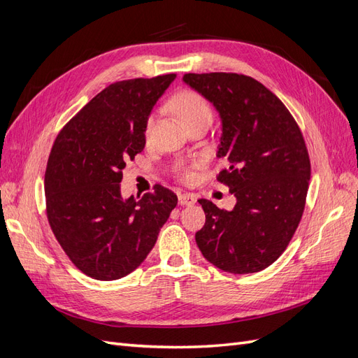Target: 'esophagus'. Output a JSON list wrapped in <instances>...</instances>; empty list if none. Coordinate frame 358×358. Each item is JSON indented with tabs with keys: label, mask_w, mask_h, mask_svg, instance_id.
<instances>
[{
	"label": "esophagus",
	"mask_w": 358,
	"mask_h": 358,
	"mask_svg": "<svg viewBox=\"0 0 358 358\" xmlns=\"http://www.w3.org/2000/svg\"><path fill=\"white\" fill-rule=\"evenodd\" d=\"M178 199H179V204H182V206H191L197 201V197L194 196L192 192H182V194H179Z\"/></svg>",
	"instance_id": "esophagus-1"
}]
</instances>
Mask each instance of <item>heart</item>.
I'll return each instance as SVG.
<instances>
[{"instance_id":"b5f03b06","label":"heart","mask_w":358,"mask_h":358,"mask_svg":"<svg viewBox=\"0 0 358 358\" xmlns=\"http://www.w3.org/2000/svg\"><path fill=\"white\" fill-rule=\"evenodd\" d=\"M171 106H173V109H175V112L182 117V121L187 125L199 121V119H204V117L212 119V116H213L210 104L196 91H182V92L176 94L175 96H173ZM150 124L152 122H150V119H149L146 124V131H149ZM178 175L182 180L188 182L194 178V171L191 167L179 166Z\"/></svg>"}]
</instances>
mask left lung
Masks as SVG:
<instances>
[{
    "instance_id": "obj_1",
    "label": "left lung",
    "mask_w": 358,
    "mask_h": 358,
    "mask_svg": "<svg viewBox=\"0 0 358 358\" xmlns=\"http://www.w3.org/2000/svg\"><path fill=\"white\" fill-rule=\"evenodd\" d=\"M183 82L220 112L218 157L229 167L216 179L237 200L233 210L199 200L206 222L196 233L197 246L224 272H259L285 251L305 210L310 179L305 138L285 104L249 76L187 73Z\"/></svg>"
}]
</instances>
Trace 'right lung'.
<instances>
[{
	"label": "right lung",
	"mask_w": 358,
	"mask_h": 358,
	"mask_svg": "<svg viewBox=\"0 0 358 358\" xmlns=\"http://www.w3.org/2000/svg\"><path fill=\"white\" fill-rule=\"evenodd\" d=\"M175 78L109 85L53 142L45 175L48 221L70 262L90 278L131 273L176 208V194L158 183L140 199L121 197L122 170L143 150L150 110Z\"/></svg>",
	"instance_id": "1"
}]
</instances>
